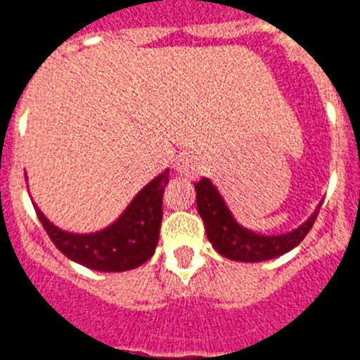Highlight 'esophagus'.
<instances>
[{"mask_svg": "<svg viewBox=\"0 0 360 360\" xmlns=\"http://www.w3.org/2000/svg\"><path fill=\"white\" fill-rule=\"evenodd\" d=\"M174 171L178 176L189 178V180H196L200 176V162L195 153L186 151L180 153L174 162Z\"/></svg>", "mask_w": 360, "mask_h": 360, "instance_id": "obj_1", "label": "esophagus"}]
</instances>
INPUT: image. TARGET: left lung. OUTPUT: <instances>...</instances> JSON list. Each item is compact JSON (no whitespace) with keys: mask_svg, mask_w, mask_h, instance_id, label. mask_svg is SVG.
<instances>
[{"mask_svg":"<svg viewBox=\"0 0 360 360\" xmlns=\"http://www.w3.org/2000/svg\"><path fill=\"white\" fill-rule=\"evenodd\" d=\"M195 189L196 207L203 219L212 249L227 259L241 263L269 262L295 249L311 229L323 203L319 202L314 212L299 227L281 234H262L243 227L238 221L218 187L209 178L203 176L198 184H195Z\"/></svg>","mask_w":360,"mask_h":360,"instance_id":"left-lung-1","label":"left lung"}]
</instances>
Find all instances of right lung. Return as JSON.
Segmentation results:
<instances>
[{
    "mask_svg": "<svg viewBox=\"0 0 360 360\" xmlns=\"http://www.w3.org/2000/svg\"><path fill=\"white\" fill-rule=\"evenodd\" d=\"M25 178L28 176L25 173ZM169 182L165 169L146 184L115 221L94 232H70L52 224L32 200L37 218L56 247L68 259L97 272H126L155 254L162 224V196Z\"/></svg>",
    "mask_w": 360,
    "mask_h": 360,
    "instance_id": "obj_1",
    "label": "right lung"
}]
</instances>
